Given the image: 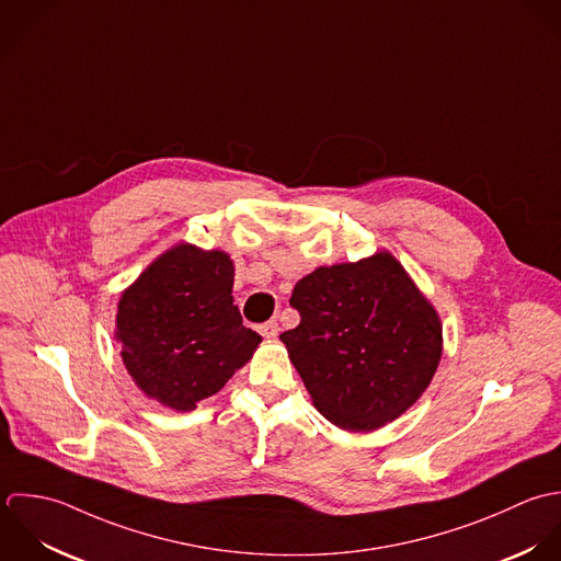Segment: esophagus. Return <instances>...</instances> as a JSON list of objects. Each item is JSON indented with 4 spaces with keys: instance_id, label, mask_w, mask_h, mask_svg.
I'll use <instances>...</instances> for the list:
<instances>
[{
    "instance_id": "esophagus-1",
    "label": "esophagus",
    "mask_w": 561,
    "mask_h": 561,
    "mask_svg": "<svg viewBox=\"0 0 561 561\" xmlns=\"http://www.w3.org/2000/svg\"><path fill=\"white\" fill-rule=\"evenodd\" d=\"M259 331H261V335H263V337L274 340V337L278 335V331H280V329H278V322H276V320H270V322L261 324V327H259Z\"/></svg>"
}]
</instances>
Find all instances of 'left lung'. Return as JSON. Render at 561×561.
Returning <instances> with one entry per match:
<instances>
[{
    "label": "left lung",
    "mask_w": 561,
    "mask_h": 561,
    "mask_svg": "<svg viewBox=\"0 0 561 561\" xmlns=\"http://www.w3.org/2000/svg\"><path fill=\"white\" fill-rule=\"evenodd\" d=\"M289 305L300 324L280 342L316 409L335 426L376 431L431 385L442 322L391 252L313 270L296 283Z\"/></svg>",
    "instance_id": "8db88e82"
}]
</instances>
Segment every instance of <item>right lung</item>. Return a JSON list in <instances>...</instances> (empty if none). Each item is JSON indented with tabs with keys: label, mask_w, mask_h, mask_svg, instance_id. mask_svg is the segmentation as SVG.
Listing matches in <instances>:
<instances>
[{
	"label": "right lung",
	"mask_w": 561,
	"mask_h": 561,
	"mask_svg": "<svg viewBox=\"0 0 561 561\" xmlns=\"http://www.w3.org/2000/svg\"><path fill=\"white\" fill-rule=\"evenodd\" d=\"M232 283L224 250L181 241L122 291L115 340L148 398L187 413L252 359L263 340L243 327Z\"/></svg>",
	"instance_id": "obj_1"
}]
</instances>
